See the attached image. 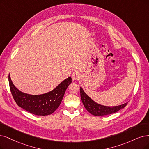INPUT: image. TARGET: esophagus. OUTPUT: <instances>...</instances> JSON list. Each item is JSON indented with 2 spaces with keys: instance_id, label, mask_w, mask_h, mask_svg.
Returning <instances> with one entry per match:
<instances>
[{
  "instance_id": "34e87169",
  "label": "esophagus",
  "mask_w": 149,
  "mask_h": 149,
  "mask_svg": "<svg viewBox=\"0 0 149 149\" xmlns=\"http://www.w3.org/2000/svg\"><path fill=\"white\" fill-rule=\"evenodd\" d=\"M72 79L73 80H77L80 79V74L79 72H73L72 74Z\"/></svg>"
}]
</instances>
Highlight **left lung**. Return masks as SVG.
Here are the masks:
<instances>
[{"mask_svg": "<svg viewBox=\"0 0 149 149\" xmlns=\"http://www.w3.org/2000/svg\"><path fill=\"white\" fill-rule=\"evenodd\" d=\"M80 97L82 102L85 109L91 114L95 116H102L114 113L119 110L125 107L128 102L117 106H106L98 104L93 101L90 97L86 95L81 87H80Z\"/></svg>", "mask_w": 149, "mask_h": 149, "instance_id": "1", "label": "left lung"}]
</instances>
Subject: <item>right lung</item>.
Masks as SVG:
<instances>
[{
    "instance_id": "add662e5",
    "label": "right lung",
    "mask_w": 149,
    "mask_h": 149,
    "mask_svg": "<svg viewBox=\"0 0 149 149\" xmlns=\"http://www.w3.org/2000/svg\"><path fill=\"white\" fill-rule=\"evenodd\" d=\"M8 81L11 93L18 106L32 114L45 116L53 113L58 108L66 89L71 84L72 79L69 77L51 91L37 95L19 91L13 84L10 74Z\"/></svg>"
}]
</instances>
